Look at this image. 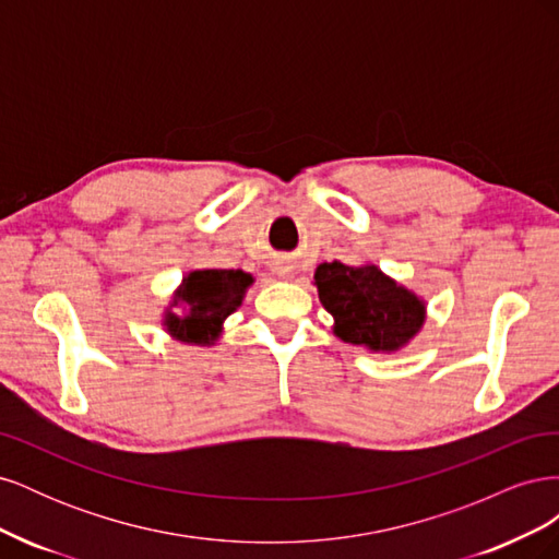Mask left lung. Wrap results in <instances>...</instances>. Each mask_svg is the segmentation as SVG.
Wrapping results in <instances>:
<instances>
[{"label":"left lung","instance_id":"left-lung-1","mask_svg":"<svg viewBox=\"0 0 559 559\" xmlns=\"http://www.w3.org/2000/svg\"><path fill=\"white\" fill-rule=\"evenodd\" d=\"M314 284L321 306L335 319L333 333L345 343L394 352L425 324V302L378 265L321 263Z\"/></svg>","mask_w":559,"mask_h":559}]
</instances>
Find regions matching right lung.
Segmentation results:
<instances>
[{
	"instance_id": "right-lung-1",
	"label": "right lung",
	"mask_w": 559,
	"mask_h": 559,
	"mask_svg": "<svg viewBox=\"0 0 559 559\" xmlns=\"http://www.w3.org/2000/svg\"><path fill=\"white\" fill-rule=\"evenodd\" d=\"M251 282L242 270H193L183 277L175 298L183 314H165L167 333L181 343L212 345L224 319L242 306Z\"/></svg>"
}]
</instances>
